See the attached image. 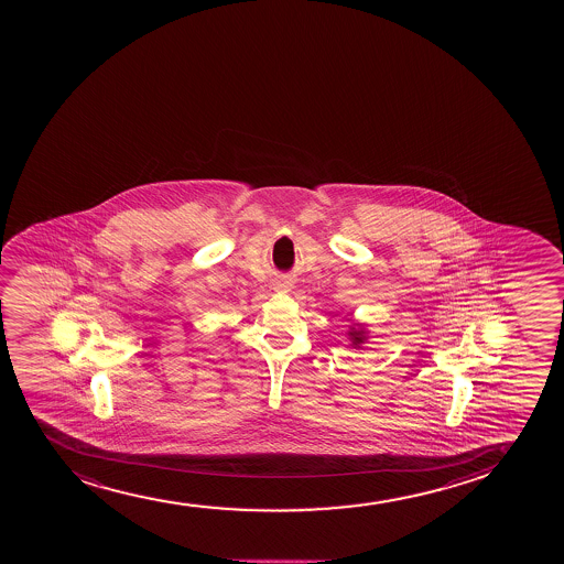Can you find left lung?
<instances>
[{"label": "left lung", "mask_w": 564, "mask_h": 564, "mask_svg": "<svg viewBox=\"0 0 564 564\" xmlns=\"http://www.w3.org/2000/svg\"><path fill=\"white\" fill-rule=\"evenodd\" d=\"M351 343H354V346L356 348H359L365 340H367V337H365V333H362V329H351L350 333Z\"/></svg>", "instance_id": "8db88e82"}]
</instances>
